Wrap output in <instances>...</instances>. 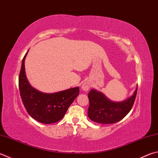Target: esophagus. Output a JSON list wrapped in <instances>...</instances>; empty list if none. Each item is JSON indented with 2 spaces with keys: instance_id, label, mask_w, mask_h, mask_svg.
Listing matches in <instances>:
<instances>
[{
  "instance_id": "34e87169",
  "label": "esophagus",
  "mask_w": 158,
  "mask_h": 158,
  "mask_svg": "<svg viewBox=\"0 0 158 158\" xmlns=\"http://www.w3.org/2000/svg\"><path fill=\"white\" fill-rule=\"evenodd\" d=\"M90 85H89V84H88V83H84V84H82V86H81V88L82 90H84V91H88L89 89H90Z\"/></svg>"
}]
</instances>
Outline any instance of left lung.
<instances>
[{"label": "left lung", "instance_id": "left-lung-1", "mask_svg": "<svg viewBox=\"0 0 158 158\" xmlns=\"http://www.w3.org/2000/svg\"><path fill=\"white\" fill-rule=\"evenodd\" d=\"M137 87L133 95L121 102L108 99L102 93L94 89L88 94L89 105L88 115L92 121L99 124H114L122 120L133 107L137 94Z\"/></svg>", "mask_w": 158, "mask_h": 158}]
</instances>
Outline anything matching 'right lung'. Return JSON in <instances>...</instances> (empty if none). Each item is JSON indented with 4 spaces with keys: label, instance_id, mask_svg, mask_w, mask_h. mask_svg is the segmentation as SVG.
<instances>
[{
    "label": "right lung",
    "instance_id": "1",
    "mask_svg": "<svg viewBox=\"0 0 158 158\" xmlns=\"http://www.w3.org/2000/svg\"><path fill=\"white\" fill-rule=\"evenodd\" d=\"M27 52L23 59L19 77L20 94L24 106L33 119L43 124L59 122L79 95V88L75 87L54 93H44L31 87L25 70V59Z\"/></svg>",
    "mask_w": 158,
    "mask_h": 158
}]
</instances>
